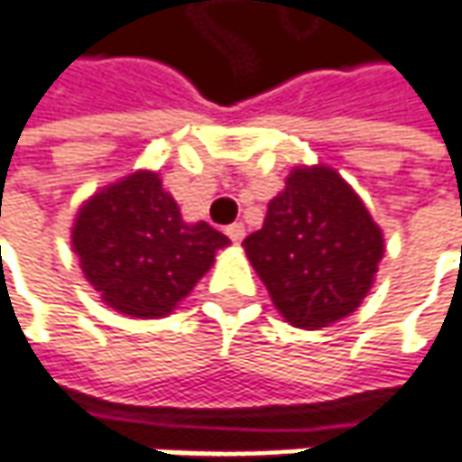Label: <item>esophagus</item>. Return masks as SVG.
Segmentation results:
<instances>
[{
    "label": "esophagus",
    "instance_id": "34e87169",
    "mask_svg": "<svg viewBox=\"0 0 462 462\" xmlns=\"http://www.w3.org/2000/svg\"><path fill=\"white\" fill-rule=\"evenodd\" d=\"M225 232H227V237H230L232 243H243V237H245V227H243L240 222L230 225V227H227Z\"/></svg>",
    "mask_w": 462,
    "mask_h": 462
}]
</instances>
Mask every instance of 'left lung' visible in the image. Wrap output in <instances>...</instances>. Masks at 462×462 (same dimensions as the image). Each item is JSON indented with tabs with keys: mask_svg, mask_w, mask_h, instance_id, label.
I'll return each mask as SVG.
<instances>
[{
	"mask_svg": "<svg viewBox=\"0 0 462 462\" xmlns=\"http://www.w3.org/2000/svg\"><path fill=\"white\" fill-rule=\"evenodd\" d=\"M276 310L301 329L332 325L371 291L383 235L358 194L325 166L296 168L243 240Z\"/></svg>",
	"mask_w": 462,
	"mask_h": 462,
	"instance_id": "8db88e82",
	"label": "left lung"
}]
</instances>
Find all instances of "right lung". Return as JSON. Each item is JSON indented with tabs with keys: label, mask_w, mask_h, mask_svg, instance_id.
<instances>
[{
	"label": "right lung",
	"mask_w": 462,
	"mask_h": 462,
	"mask_svg": "<svg viewBox=\"0 0 462 462\" xmlns=\"http://www.w3.org/2000/svg\"><path fill=\"white\" fill-rule=\"evenodd\" d=\"M230 240L207 222H183L158 173L137 171L99 191L73 225L87 281L112 310L152 319L173 310Z\"/></svg>",
	"instance_id": "1"
}]
</instances>
